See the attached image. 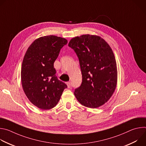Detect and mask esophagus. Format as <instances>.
Masks as SVG:
<instances>
[{
	"label": "esophagus",
	"mask_w": 146,
	"mask_h": 146,
	"mask_svg": "<svg viewBox=\"0 0 146 146\" xmlns=\"http://www.w3.org/2000/svg\"><path fill=\"white\" fill-rule=\"evenodd\" d=\"M66 84H67V86H68V88H70V87H71V82L70 81L67 82H66Z\"/></svg>",
	"instance_id": "1"
}]
</instances>
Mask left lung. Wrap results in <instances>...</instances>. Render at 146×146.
Masks as SVG:
<instances>
[{
    "mask_svg": "<svg viewBox=\"0 0 146 146\" xmlns=\"http://www.w3.org/2000/svg\"><path fill=\"white\" fill-rule=\"evenodd\" d=\"M68 46L77 54L82 83L74 94L82 105L98 108L107 102L117 86V69L112 49L100 36L84 35L73 37Z\"/></svg>",
    "mask_w": 146,
    "mask_h": 146,
    "instance_id": "left-lung-1",
    "label": "left lung"
}]
</instances>
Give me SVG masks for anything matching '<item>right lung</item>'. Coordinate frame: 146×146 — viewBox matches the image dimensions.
<instances>
[{"mask_svg":"<svg viewBox=\"0 0 146 146\" xmlns=\"http://www.w3.org/2000/svg\"><path fill=\"white\" fill-rule=\"evenodd\" d=\"M68 40L54 35L35 40L28 48L21 67L22 86L30 102L42 110L54 108L67 86L55 75L54 63Z\"/></svg>","mask_w":146,"mask_h":146,"instance_id":"right-lung-1","label":"right lung"}]
</instances>
